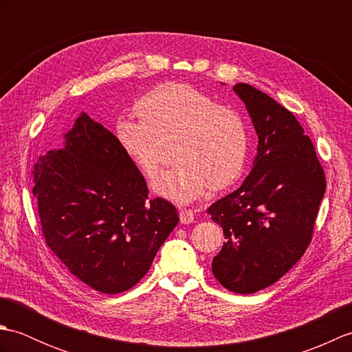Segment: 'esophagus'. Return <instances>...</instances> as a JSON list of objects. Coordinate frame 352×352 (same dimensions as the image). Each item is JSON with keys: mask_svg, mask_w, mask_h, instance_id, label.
I'll return each mask as SVG.
<instances>
[{"mask_svg": "<svg viewBox=\"0 0 352 352\" xmlns=\"http://www.w3.org/2000/svg\"><path fill=\"white\" fill-rule=\"evenodd\" d=\"M180 221H182V223H192L193 221H195V214H193L192 210H188V208H182Z\"/></svg>", "mask_w": 352, "mask_h": 352, "instance_id": "1", "label": "esophagus"}]
</instances>
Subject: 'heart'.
I'll use <instances>...</instances> for the list:
<instances>
[{
    "label": "heart",
    "instance_id": "obj_1",
    "mask_svg": "<svg viewBox=\"0 0 352 352\" xmlns=\"http://www.w3.org/2000/svg\"><path fill=\"white\" fill-rule=\"evenodd\" d=\"M142 119L121 118L116 136L124 153L148 178L160 170L164 146H170L175 168L153 182V190L178 204L233 184L245 168L248 133L234 110L218 106L189 85L154 89L138 104Z\"/></svg>",
    "mask_w": 352,
    "mask_h": 352
}]
</instances>
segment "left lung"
<instances>
[{
    "instance_id": "8db88e82",
    "label": "left lung",
    "mask_w": 352,
    "mask_h": 352,
    "mask_svg": "<svg viewBox=\"0 0 352 352\" xmlns=\"http://www.w3.org/2000/svg\"><path fill=\"white\" fill-rule=\"evenodd\" d=\"M258 136L257 155L241 188L207 208L227 241L212 271L234 294L278 281L311 242L325 174L309 136L292 111L258 89L237 83Z\"/></svg>"
}]
</instances>
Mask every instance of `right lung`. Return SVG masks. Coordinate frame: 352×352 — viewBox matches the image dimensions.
<instances>
[{"label":"right lung","mask_w":352,"mask_h":352,"mask_svg":"<svg viewBox=\"0 0 352 352\" xmlns=\"http://www.w3.org/2000/svg\"><path fill=\"white\" fill-rule=\"evenodd\" d=\"M45 242L72 275L102 294L139 283L178 223L177 208L148 199L144 175L113 133L86 113L65 145L34 164Z\"/></svg>","instance_id":"obj_1"}]
</instances>
